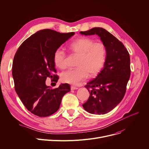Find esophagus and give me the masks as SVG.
Instances as JSON below:
<instances>
[{
	"label": "esophagus",
	"instance_id": "esophagus-1",
	"mask_svg": "<svg viewBox=\"0 0 149 149\" xmlns=\"http://www.w3.org/2000/svg\"><path fill=\"white\" fill-rule=\"evenodd\" d=\"M70 89H71V90H76V89H79V88L75 87V86H72L70 87Z\"/></svg>",
	"mask_w": 149,
	"mask_h": 149
}]
</instances>
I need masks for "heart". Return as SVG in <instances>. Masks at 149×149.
<instances>
[{"mask_svg":"<svg viewBox=\"0 0 149 149\" xmlns=\"http://www.w3.org/2000/svg\"><path fill=\"white\" fill-rule=\"evenodd\" d=\"M69 49L79 56L76 63L77 68L69 69L61 74V80L66 83L76 84L90 76L98 74L103 68L106 60L107 49L102 42H96L88 37L78 38L71 42ZM66 53L57 49L53 54L54 65L58 69H64Z\"/></svg>","mask_w":149,"mask_h":149,"instance_id":"obj_1","label":"heart"}]
</instances>
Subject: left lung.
Listing matches in <instances>:
<instances>
[{
  "instance_id": "1",
  "label": "left lung",
  "mask_w": 149,
  "mask_h": 149,
  "mask_svg": "<svg viewBox=\"0 0 149 149\" xmlns=\"http://www.w3.org/2000/svg\"><path fill=\"white\" fill-rule=\"evenodd\" d=\"M80 33L98 35L106 47L104 68L95 79L85 86L90 95L83 104L84 110L90 113L105 114L121 102L126 93L130 76L129 54L120 41L103 28H93Z\"/></svg>"
}]
</instances>
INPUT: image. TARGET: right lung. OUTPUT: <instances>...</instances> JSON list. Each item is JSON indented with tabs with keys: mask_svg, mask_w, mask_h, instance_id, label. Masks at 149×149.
I'll return each mask as SVG.
<instances>
[{
	"mask_svg": "<svg viewBox=\"0 0 149 149\" xmlns=\"http://www.w3.org/2000/svg\"><path fill=\"white\" fill-rule=\"evenodd\" d=\"M74 34L49 29L38 31L23 42L15 54L12 67L15 91L26 108L35 115L45 117L57 112L63 97L70 91L67 83L52 89L45 82L48 77L57 82L54 52Z\"/></svg>",
	"mask_w": 149,
	"mask_h": 149,
	"instance_id": "obj_1",
	"label": "right lung"
}]
</instances>
